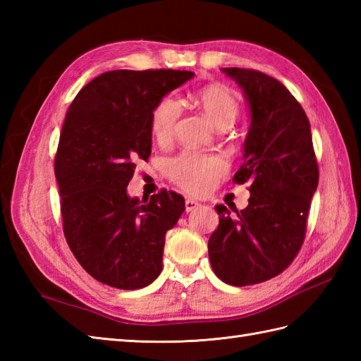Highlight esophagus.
I'll return each mask as SVG.
<instances>
[{
	"instance_id": "esophagus-1",
	"label": "esophagus",
	"mask_w": 361,
	"mask_h": 361,
	"mask_svg": "<svg viewBox=\"0 0 361 361\" xmlns=\"http://www.w3.org/2000/svg\"><path fill=\"white\" fill-rule=\"evenodd\" d=\"M198 206H200V203L195 202V200H190V198H186V200H185V208H186V212H190V211L197 209Z\"/></svg>"
}]
</instances>
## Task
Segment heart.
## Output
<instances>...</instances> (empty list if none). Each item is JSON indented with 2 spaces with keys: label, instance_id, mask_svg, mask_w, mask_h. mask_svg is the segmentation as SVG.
<instances>
[{
  "label": "heart",
  "instance_id": "b5f03b06",
  "mask_svg": "<svg viewBox=\"0 0 361 361\" xmlns=\"http://www.w3.org/2000/svg\"><path fill=\"white\" fill-rule=\"evenodd\" d=\"M192 101L220 130L231 127L240 113L239 99L234 91L220 83L198 90ZM180 113V105L172 97L161 99L157 104L152 111L150 130L158 142L164 144L172 140ZM166 169L169 178L183 190L189 194H202L225 172V163L216 155L181 152L169 159Z\"/></svg>",
  "mask_w": 361,
  "mask_h": 361
}]
</instances>
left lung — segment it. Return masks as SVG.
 Instances as JSON below:
<instances>
[{
  "instance_id": "1",
  "label": "left lung",
  "mask_w": 361,
  "mask_h": 361,
  "mask_svg": "<svg viewBox=\"0 0 361 361\" xmlns=\"http://www.w3.org/2000/svg\"><path fill=\"white\" fill-rule=\"evenodd\" d=\"M242 87L251 110L237 185L248 183V206L231 217L216 206L219 226L208 242L217 278L229 286H252L281 274L302 247L319 171L310 122L293 94L256 70L224 68Z\"/></svg>"
}]
</instances>
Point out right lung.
<instances>
[{"instance_id":"1","label":"right lung","mask_w":361,"mask_h":361,"mask_svg":"<svg viewBox=\"0 0 361 361\" xmlns=\"http://www.w3.org/2000/svg\"><path fill=\"white\" fill-rule=\"evenodd\" d=\"M192 78L175 70L109 71L87 83L66 111L54 161L63 234L83 270L106 286L142 288L163 270L166 233L185 198L161 189L140 202L127 186L136 161L152 153L153 109Z\"/></svg>"}]
</instances>
